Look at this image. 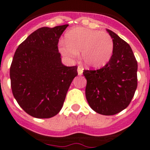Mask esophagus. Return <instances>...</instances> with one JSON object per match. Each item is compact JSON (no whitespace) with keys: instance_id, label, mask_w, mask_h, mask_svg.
Instances as JSON below:
<instances>
[{"instance_id":"esophagus-1","label":"esophagus","mask_w":150,"mask_h":150,"mask_svg":"<svg viewBox=\"0 0 150 150\" xmlns=\"http://www.w3.org/2000/svg\"><path fill=\"white\" fill-rule=\"evenodd\" d=\"M77 72H78V75H79V76H80V75H82V74H83V68L80 67H78Z\"/></svg>"}]
</instances>
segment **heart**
Instances as JSON below:
<instances>
[{"label":"heart","mask_w":150,"mask_h":150,"mask_svg":"<svg viewBox=\"0 0 150 150\" xmlns=\"http://www.w3.org/2000/svg\"><path fill=\"white\" fill-rule=\"evenodd\" d=\"M113 46V40L107 32L79 27L69 30L66 42L61 40L59 49L64 56L71 60L76 59L80 52L85 65L98 68L111 59Z\"/></svg>","instance_id":"1"}]
</instances>
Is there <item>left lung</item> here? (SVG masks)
Listing matches in <instances>:
<instances>
[{
	"label": "left lung",
	"mask_w": 150,
	"mask_h": 150,
	"mask_svg": "<svg viewBox=\"0 0 150 150\" xmlns=\"http://www.w3.org/2000/svg\"><path fill=\"white\" fill-rule=\"evenodd\" d=\"M113 40L108 63L98 70H84L87 80L86 97L96 112L112 116L129 105L137 87V62L131 46L113 31L107 29Z\"/></svg>",
	"instance_id": "obj_1"
}]
</instances>
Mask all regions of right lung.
<instances>
[{
	"label": "right lung",
	"mask_w": 150,
	"mask_h": 150,
	"mask_svg": "<svg viewBox=\"0 0 150 150\" xmlns=\"http://www.w3.org/2000/svg\"><path fill=\"white\" fill-rule=\"evenodd\" d=\"M68 25L43 27L30 34L16 51L10 66L13 95L33 117L55 116L63 107L77 66L62 63L58 43Z\"/></svg>",
	"instance_id": "1"
}]
</instances>
